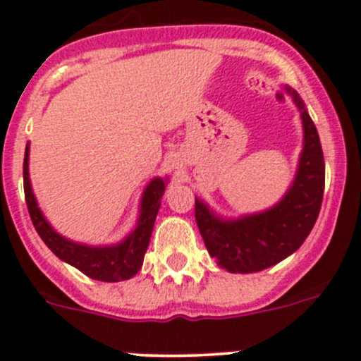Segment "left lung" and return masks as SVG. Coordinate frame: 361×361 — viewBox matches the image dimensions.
<instances>
[{
    "label": "left lung",
    "mask_w": 361,
    "mask_h": 361,
    "mask_svg": "<svg viewBox=\"0 0 361 361\" xmlns=\"http://www.w3.org/2000/svg\"><path fill=\"white\" fill-rule=\"evenodd\" d=\"M305 129V146L298 173L286 196L270 210L238 220H222L196 197V224L204 246L222 269L251 274L293 255L312 232L320 213L325 185L324 153L317 127L294 91Z\"/></svg>",
    "instance_id": "1"
}]
</instances>
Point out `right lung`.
Returning a JSON list of instances; mask_svg holds the SVG:
<instances>
[{
  "instance_id": "right-lung-1",
  "label": "right lung",
  "mask_w": 361,
  "mask_h": 361,
  "mask_svg": "<svg viewBox=\"0 0 361 361\" xmlns=\"http://www.w3.org/2000/svg\"><path fill=\"white\" fill-rule=\"evenodd\" d=\"M24 192L27 210L34 228L46 246L56 255L58 258L67 262L68 265L75 267L80 272L94 281L103 282H118L127 281L139 272L145 259V253L153 232L154 220H157L158 208H160V197L165 192V180L157 177L148 184L141 201V215H139L137 227L130 232L127 239H123L115 246L92 247L86 244H79L61 238L53 231V227L46 222L39 208H37L36 197L32 195L29 180V145L25 146L24 157Z\"/></svg>"
}]
</instances>
